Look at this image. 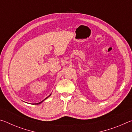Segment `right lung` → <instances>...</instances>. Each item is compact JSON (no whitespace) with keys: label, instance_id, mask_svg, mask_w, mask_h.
Returning a JSON list of instances; mask_svg holds the SVG:
<instances>
[{"label":"right lung","instance_id":"1","mask_svg":"<svg viewBox=\"0 0 132 132\" xmlns=\"http://www.w3.org/2000/svg\"><path fill=\"white\" fill-rule=\"evenodd\" d=\"M50 95H51V94H50V95H49V96H48V97H46V98H45V99H44V100H43V101H42L41 102H38V103H37V104H37V105H38V104H41V103H42V102H43V101H44V100H45V99H46V98H48L49 97H50Z\"/></svg>","mask_w":132,"mask_h":132}]
</instances>
